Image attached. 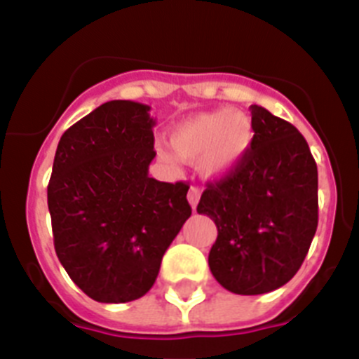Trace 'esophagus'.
I'll list each match as a JSON object with an SVG mask.
<instances>
[{
  "label": "esophagus",
  "instance_id": "1",
  "mask_svg": "<svg viewBox=\"0 0 359 359\" xmlns=\"http://www.w3.org/2000/svg\"><path fill=\"white\" fill-rule=\"evenodd\" d=\"M198 201H201V189H198L197 186H191L188 191V202L191 204L193 211H195V208H197Z\"/></svg>",
  "mask_w": 359,
  "mask_h": 359
}]
</instances>
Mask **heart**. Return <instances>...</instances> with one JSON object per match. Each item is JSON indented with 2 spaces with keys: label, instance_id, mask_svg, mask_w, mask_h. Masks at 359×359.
Segmentation results:
<instances>
[{
  "label": "heart",
  "instance_id": "obj_1",
  "mask_svg": "<svg viewBox=\"0 0 359 359\" xmlns=\"http://www.w3.org/2000/svg\"><path fill=\"white\" fill-rule=\"evenodd\" d=\"M253 123L240 110H217L197 114L177 124L170 144L184 161H197L208 177H222L244 161L253 144ZM161 161L175 166V155L157 148Z\"/></svg>",
  "mask_w": 359,
  "mask_h": 359
}]
</instances>
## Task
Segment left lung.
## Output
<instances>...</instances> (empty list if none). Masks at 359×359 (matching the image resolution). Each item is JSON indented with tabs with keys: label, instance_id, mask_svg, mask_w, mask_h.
Returning a JSON list of instances; mask_svg holds the SVG:
<instances>
[{
	"label": "left lung",
	"instance_id": "obj_1",
	"mask_svg": "<svg viewBox=\"0 0 359 359\" xmlns=\"http://www.w3.org/2000/svg\"><path fill=\"white\" fill-rule=\"evenodd\" d=\"M251 123L253 144L244 161L208 182L197 205L218 229L208 258L211 273L235 294L285 285L318 227V168L304 135L257 104Z\"/></svg>",
	"mask_w": 359,
	"mask_h": 359
}]
</instances>
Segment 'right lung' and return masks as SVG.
Instances as JSON below:
<instances>
[{
	"label": "right lung",
	"mask_w": 359,
	"mask_h": 359,
	"mask_svg": "<svg viewBox=\"0 0 359 359\" xmlns=\"http://www.w3.org/2000/svg\"><path fill=\"white\" fill-rule=\"evenodd\" d=\"M149 106L108 101L63 133L48 182L61 266L101 304L144 296L166 249L191 217L189 186L148 175L154 161Z\"/></svg>",
	"instance_id": "obj_1"
}]
</instances>
